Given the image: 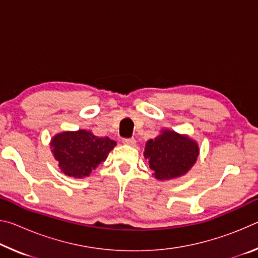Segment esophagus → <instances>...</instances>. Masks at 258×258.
Listing matches in <instances>:
<instances>
[{
	"label": "esophagus",
	"mask_w": 258,
	"mask_h": 258,
	"mask_svg": "<svg viewBox=\"0 0 258 258\" xmlns=\"http://www.w3.org/2000/svg\"><path fill=\"white\" fill-rule=\"evenodd\" d=\"M123 142L125 143V145L134 146L135 145V139L134 138H125V139H123Z\"/></svg>",
	"instance_id": "34e87169"
}]
</instances>
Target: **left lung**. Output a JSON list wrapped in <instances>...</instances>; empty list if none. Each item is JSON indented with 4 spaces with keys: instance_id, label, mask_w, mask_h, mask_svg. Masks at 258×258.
Returning a JSON list of instances; mask_svg holds the SVG:
<instances>
[{
    "instance_id": "obj_1",
    "label": "left lung",
    "mask_w": 258,
    "mask_h": 258,
    "mask_svg": "<svg viewBox=\"0 0 258 258\" xmlns=\"http://www.w3.org/2000/svg\"><path fill=\"white\" fill-rule=\"evenodd\" d=\"M197 143L174 131H163L147 142L145 158L158 180L175 178L189 171L198 158Z\"/></svg>"
}]
</instances>
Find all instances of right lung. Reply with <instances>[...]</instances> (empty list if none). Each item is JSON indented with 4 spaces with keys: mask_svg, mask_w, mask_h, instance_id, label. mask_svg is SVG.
<instances>
[{
    "mask_svg": "<svg viewBox=\"0 0 258 258\" xmlns=\"http://www.w3.org/2000/svg\"><path fill=\"white\" fill-rule=\"evenodd\" d=\"M115 146L116 142L108 137H97L84 130L56 134L51 141L52 152L61 171L78 178L89 176Z\"/></svg>",
    "mask_w": 258,
    "mask_h": 258,
    "instance_id": "obj_1",
    "label": "right lung"
}]
</instances>
